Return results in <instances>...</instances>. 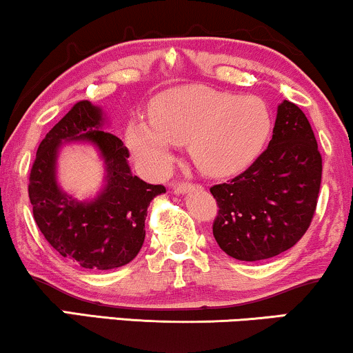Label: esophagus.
Segmentation results:
<instances>
[{
    "label": "esophagus",
    "mask_w": 353,
    "mask_h": 353,
    "mask_svg": "<svg viewBox=\"0 0 353 353\" xmlns=\"http://www.w3.org/2000/svg\"><path fill=\"white\" fill-rule=\"evenodd\" d=\"M195 188H199V185H195V184H176V185H174V192L184 195V194L192 192Z\"/></svg>",
    "instance_id": "esophagus-1"
}]
</instances>
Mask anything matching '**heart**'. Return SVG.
<instances>
[{
	"mask_svg": "<svg viewBox=\"0 0 353 353\" xmlns=\"http://www.w3.org/2000/svg\"><path fill=\"white\" fill-rule=\"evenodd\" d=\"M148 114L150 123L126 126L125 141L152 176L169 169L172 144H189L190 158L207 176H233L261 154L271 133V113L261 99L202 85L161 93Z\"/></svg>",
	"mask_w": 353,
	"mask_h": 353,
	"instance_id": "1",
	"label": "heart"
}]
</instances>
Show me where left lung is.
Returning <instances> with one entry per match:
<instances>
[{
	"label": "left lung",
	"instance_id": "obj_1",
	"mask_svg": "<svg viewBox=\"0 0 353 353\" xmlns=\"http://www.w3.org/2000/svg\"><path fill=\"white\" fill-rule=\"evenodd\" d=\"M322 177V158L303 110L283 100L271 141L254 163L214 185L219 203L214 236L228 256L268 260L294 246L311 225Z\"/></svg>",
	"mask_w": 353,
	"mask_h": 353
}]
</instances>
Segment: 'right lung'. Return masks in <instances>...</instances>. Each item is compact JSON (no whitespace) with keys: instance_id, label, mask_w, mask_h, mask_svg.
I'll return each mask as SVG.
<instances>
[{"instance_id":"add662e5","label":"right lung","mask_w":353,"mask_h":353,"mask_svg":"<svg viewBox=\"0 0 353 353\" xmlns=\"http://www.w3.org/2000/svg\"><path fill=\"white\" fill-rule=\"evenodd\" d=\"M103 108L79 101L46 134L29 177L37 227L61 256L87 270H113L134 260L144 243L148 205L164 185L133 176L130 152L108 133ZM67 143H90L104 163V184L93 198H74L58 184V154Z\"/></svg>"}]
</instances>
